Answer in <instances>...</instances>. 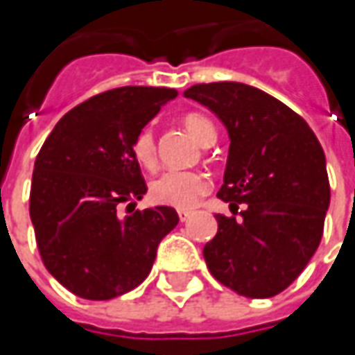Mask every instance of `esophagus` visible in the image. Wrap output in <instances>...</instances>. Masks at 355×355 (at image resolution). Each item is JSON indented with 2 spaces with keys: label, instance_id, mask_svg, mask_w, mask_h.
I'll list each match as a JSON object with an SVG mask.
<instances>
[{
  "label": "esophagus",
  "instance_id": "obj_1",
  "mask_svg": "<svg viewBox=\"0 0 355 355\" xmlns=\"http://www.w3.org/2000/svg\"><path fill=\"white\" fill-rule=\"evenodd\" d=\"M189 215H191V211H187V209H180V211H178V217H180L182 223H185V221L189 219Z\"/></svg>",
  "mask_w": 355,
  "mask_h": 355
}]
</instances>
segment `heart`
I'll return each mask as SVG.
<instances>
[{"instance_id":"b5f03b06","label":"heart","mask_w":355,"mask_h":355,"mask_svg":"<svg viewBox=\"0 0 355 355\" xmlns=\"http://www.w3.org/2000/svg\"><path fill=\"white\" fill-rule=\"evenodd\" d=\"M185 130L198 140L205 144L209 138H215V128L205 116L198 112H189L182 118ZM132 152L136 162L146 168H156V140L152 130H142L132 144ZM209 178L201 171H166L150 184L148 198L156 205H166L173 209H191L201 198L209 191Z\"/></svg>"}]
</instances>
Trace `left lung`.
<instances>
[{
    "instance_id": "1",
    "label": "left lung",
    "mask_w": 355,
    "mask_h": 355,
    "mask_svg": "<svg viewBox=\"0 0 355 355\" xmlns=\"http://www.w3.org/2000/svg\"><path fill=\"white\" fill-rule=\"evenodd\" d=\"M187 98L207 106L229 132L225 178L217 198L243 219H217L203 247L207 268L247 298L291 286L320 245L330 205L326 157L306 120L243 83L193 85Z\"/></svg>"
}]
</instances>
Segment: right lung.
<instances>
[{"label":"right lung","mask_w":355,"mask_h":355,"mask_svg":"<svg viewBox=\"0 0 355 355\" xmlns=\"http://www.w3.org/2000/svg\"><path fill=\"white\" fill-rule=\"evenodd\" d=\"M175 89L122 87L69 110L39 150L29 215L47 270L87 300H110L142 282L159 241L178 225L173 207L136 209L146 182L132 144ZM122 205L132 209L120 218Z\"/></svg>","instance_id":"right-lung-1"}]
</instances>
